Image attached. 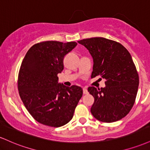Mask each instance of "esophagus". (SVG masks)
<instances>
[{"label":"esophagus","mask_w":150,"mask_h":150,"mask_svg":"<svg viewBox=\"0 0 150 150\" xmlns=\"http://www.w3.org/2000/svg\"><path fill=\"white\" fill-rule=\"evenodd\" d=\"M83 93L85 94H88V91H87V89L86 87H83Z\"/></svg>","instance_id":"obj_1"}]
</instances>
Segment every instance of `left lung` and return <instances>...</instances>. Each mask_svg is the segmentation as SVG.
<instances>
[{
	"instance_id": "obj_1",
	"label": "left lung",
	"mask_w": 150,
	"mask_h": 150,
	"mask_svg": "<svg viewBox=\"0 0 150 150\" xmlns=\"http://www.w3.org/2000/svg\"><path fill=\"white\" fill-rule=\"evenodd\" d=\"M85 46L93 58L91 77L100 76L106 87H89L94 101L91 113L96 119L112 123L124 118L135 103L139 76L131 55L120 43L103 37L77 42ZM101 79V78H99Z\"/></svg>"
}]
</instances>
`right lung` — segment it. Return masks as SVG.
<instances>
[{"label":"right lung","instance_id":"obj_1","mask_svg":"<svg viewBox=\"0 0 150 150\" xmlns=\"http://www.w3.org/2000/svg\"><path fill=\"white\" fill-rule=\"evenodd\" d=\"M77 43L47 41L34 44L22 62L18 87L22 102L31 116L48 126H63L73 118L82 97V89L58 83L63 58Z\"/></svg>","mask_w":150,"mask_h":150}]
</instances>
